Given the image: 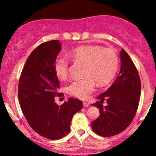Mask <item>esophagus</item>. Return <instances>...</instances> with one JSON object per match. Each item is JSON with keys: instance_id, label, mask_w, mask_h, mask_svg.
I'll use <instances>...</instances> for the list:
<instances>
[{"instance_id": "esophagus-1", "label": "esophagus", "mask_w": 156, "mask_h": 156, "mask_svg": "<svg viewBox=\"0 0 156 156\" xmlns=\"http://www.w3.org/2000/svg\"><path fill=\"white\" fill-rule=\"evenodd\" d=\"M83 105L84 107H89V103H87V102H83Z\"/></svg>"}]
</instances>
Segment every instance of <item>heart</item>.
Segmentation results:
<instances>
[{"label": "heart", "mask_w": 156, "mask_h": 156, "mask_svg": "<svg viewBox=\"0 0 156 156\" xmlns=\"http://www.w3.org/2000/svg\"><path fill=\"white\" fill-rule=\"evenodd\" d=\"M74 62L83 64L82 79L73 80L67 87L71 95L80 99H87L95 89L96 83L105 86L112 80L117 72L119 58L117 53L109 48L102 49L97 45H83L75 48L69 53ZM69 62L65 58H57L53 64L55 76L64 80L69 75Z\"/></svg>", "instance_id": "heart-1"}]
</instances>
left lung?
<instances>
[{"mask_svg": "<svg viewBox=\"0 0 156 156\" xmlns=\"http://www.w3.org/2000/svg\"><path fill=\"white\" fill-rule=\"evenodd\" d=\"M121 67L118 77L106 92L98 97L92 105L100 109V116L92 122L94 132L109 137L120 133L133 121L139 106L141 81L136 67L125 50L120 52ZM105 99L106 106L101 104Z\"/></svg>", "mask_w": 156, "mask_h": 156, "instance_id": "obj_1", "label": "left lung"}]
</instances>
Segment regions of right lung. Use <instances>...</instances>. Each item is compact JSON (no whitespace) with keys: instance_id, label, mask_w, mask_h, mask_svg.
Returning a JSON list of instances; mask_svg holds the SVG:
<instances>
[{"instance_id":"1","label":"right lung","mask_w":156,"mask_h":156,"mask_svg":"<svg viewBox=\"0 0 156 156\" xmlns=\"http://www.w3.org/2000/svg\"><path fill=\"white\" fill-rule=\"evenodd\" d=\"M58 40L42 43L31 52L19 79L18 99L21 110L31 128L52 140L65 136L70 131L74 114L83 107L76 98L58 105L55 102L60 83L53 64L62 50Z\"/></svg>"}]
</instances>
